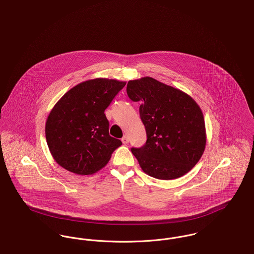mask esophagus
<instances>
[{"instance_id":"esophagus-1","label":"esophagus","mask_w":254,"mask_h":254,"mask_svg":"<svg viewBox=\"0 0 254 254\" xmlns=\"http://www.w3.org/2000/svg\"><path fill=\"white\" fill-rule=\"evenodd\" d=\"M122 142H123V144H127L128 143V137L125 135L122 138Z\"/></svg>"}]
</instances>
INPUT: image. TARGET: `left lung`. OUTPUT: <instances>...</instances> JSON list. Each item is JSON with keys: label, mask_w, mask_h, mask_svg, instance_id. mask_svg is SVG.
<instances>
[{"label": "left lung", "mask_w": 254, "mask_h": 254, "mask_svg": "<svg viewBox=\"0 0 254 254\" xmlns=\"http://www.w3.org/2000/svg\"><path fill=\"white\" fill-rule=\"evenodd\" d=\"M127 93L132 101L141 102L139 113L147 141L131 152L142 170L159 180L190 172L206 147L204 116L195 100L148 76L128 81Z\"/></svg>", "instance_id": "1"}]
</instances>
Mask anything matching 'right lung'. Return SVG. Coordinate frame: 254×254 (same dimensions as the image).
<instances>
[{"label": "right lung", "mask_w": 254, "mask_h": 254, "mask_svg": "<svg viewBox=\"0 0 254 254\" xmlns=\"http://www.w3.org/2000/svg\"><path fill=\"white\" fill-rule=\"evenodd\" d=\"M125 85L115 79L87 80L59 99L46 120L45 137L60 166L92 175L108 163L122 142L109 135L104 110Z\"/></svg>", "instance_id": "right-lung-1"}]
</instances>
